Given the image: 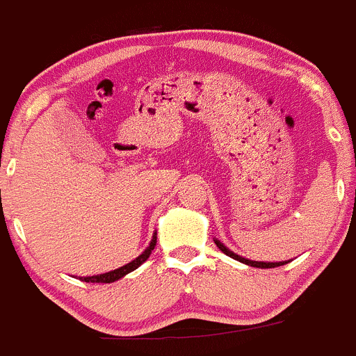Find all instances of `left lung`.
Segmentation results:
<instances>
[{
	"mask_svg": "<svg viewBox=\"0 0 356 356\" xmlns=\"http://www.w3.org/2000/svg\"><path fill=\"white\" fill-rule=\"evenodd\" d=\"M213 241H216V245H217V247H219V250H220V252H224V254H226V255H229L231 259H236V261L243 262V264H247V266H252V268H261V270H266V268H277V266H284V264H287V262H291V261H280V262L250 261V259H245V257H241V255L234 254L233 250H229V248H227L226 245L222 243V241H219V240H217V238H213Z\"/></svg>",
	"mask_w": 356,
	"mask_h": 356,
	"instance_id": "1",
	"label": "left lung"
}]
</instances>
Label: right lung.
I'll return each mask as SVG.
<instances>
[{
  "instance_id": "1",
  "label": "right lung",
  "mask_w": 356,
  "mask_h": 356,
  "mask_svg": "<svg viewBox=\"0 0 356 356\" xmlns=\"http://www.w3.org/2000/svg\"><path fill=\"white\" fill-rule=\"evenodd\" d=\"M154 245H156V233L153 234V240H151V243L147 245L146 250H144L139 257H136L134 261H130L129 264L122 266V268H118V270L108 271V273L94 275V277H79V280L86 282V284H113V282L120 280V278H123L125 275L132 273V271L137 270V268H139L144 261H147V257L151 255V252L154 250Z\"/></svg>"
}]
</instances>
